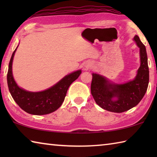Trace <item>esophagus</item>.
I'll return each instance as SVG.
<instances>
[{
    "label": "esophagus",
    "mask_w": 157,
    "mask_h": 157,
    "mask_svg": "<svg viewBox=\"0 0 157 157\" xmlns=\"http://www.w3.org/2000/svg\"><path fill=\"white\" fill-rule=\"evenodd\" d=\"M91 63H86V64L84 65V70H86V71H87V70H89V69L91 68Z\"/></svg>",
    "instance_id": "34e87169"
}]
</instances>
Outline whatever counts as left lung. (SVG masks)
<instances>
[{
    "label": "left lung",
    "mask_w": 157,
    "mask_h": 157,
    "mask_svg": "<svg viewBox=\"0 0 157 157\" xmlns=\"http://www.w3.org/2000/svg\"><path fill=\"white\" fill-rule=\"evenodd\" d=\"M140 48V66L134 80L114 84L105 77L93 73L91 92L95 102L104 109L122 113L136 106L144 96L149 83V68L145 45L137 35L134 37Z\"/></svg>",
    "instance_id": "left-lung-1"
}]
</instances>
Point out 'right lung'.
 Segmentation results:
<instances>
[{
  "label": "right lung",
  "mask_w": 157,
  "mask_h": 157,
  "mask_svg": "<svg viewBox=\"0 0 157 157\" xmlns=\"http://www.w3.org/2000/svg\"><path fill=\"white\" fill-rule=\"evenodd\" d=\"M17 48L12 53L7 75V85L13 99L23 111L33 115H45L56 111L62 105L68 87L81 74V70L68 74L45 91H27L20 88L13 78L12 62Z\"/></svg>",
  "instance_id": "right-lung-1"
}]
</instances>
